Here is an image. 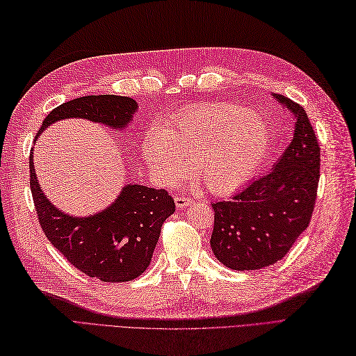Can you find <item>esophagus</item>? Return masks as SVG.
Listing matches in <instances>:
<instances>
[{"label": "esophagus", "mask_w": 356, "mask_h": 356, "mask_svg": "<svg viewBox=\"0 0 356 356\" xmlns=\"http://www.w3.org/2000/svg\"><path fill=\"white\" fill-rule=\"evenodd\" d=\"M193 202V197L190 196H186V195H179V196H175V204L178 208H184L187 205H190Z\"/></svg>", "instance_id": "esophagus-1"}]
</instances>
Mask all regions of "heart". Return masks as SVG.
Returning a JSON list of instances; mask_svg holds the SVG:
<instances>
[{"label": "heart", "mask_w": 356, "mask_h": 356, "mask_svg": "<svg viewBox=\"0 0 356 356\" xmlns=\"http://www.w3.org/2000/svg\"><path fill=\"white\" fill-rule=\"evenodd\" d=\"M268 145V128L252 110L236 104H210L181 111L164 129H149L142 155L163 186L181 183L195 161L211 192L228 193L252 179Z\"/></svg>", "instance_id": "heart-1"}]
</instances>
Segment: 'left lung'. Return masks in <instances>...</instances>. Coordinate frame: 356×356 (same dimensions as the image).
<instances>
[{"instance_id": "obj_1", "label": "left lung", "mask_w": 356, "mask_h": 356, "mask_svg": "<svg viewBox=\"0 0 356 356\" xmlns=\"http://www.w3.org/2000/svg\"><path fill=\"white\" fill-rule=\"evenodd\" d=\"M296 116L294 136L275 166L232 195L213 202L211 249L234 270H257L280 261L313 216L320 178V146L298 102L273 95Z\"/></svg>"}]
</instances>
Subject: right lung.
Segmentation results:
<instances>
[{
	"mask_svg": "<svg viewBox=\"0 0 356 356\" xmlns=\"http://www.w3.org/2000/svg\"><path fill=\"white\" fill-rule=\"evenodd\" d=\"M137 104L128 97L89 95L63 102L43 119V129L60 119L83 118L113 128L131 120ZM30 154V188L45 237L78 270L104 282H125L149 266L161 227L175 213L168 190L128 184L111 207L90 218H71L43 195Z\"/></svg>",
	"mask_w": 356,
	"mask_h": 356,
	"instance_id": "add662e5",
	"label": "right lung"
}]
</instances>
